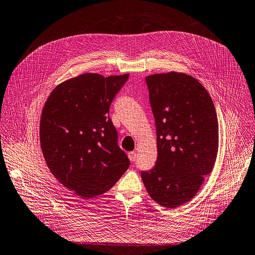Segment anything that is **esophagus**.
Instances as JSON below:
<instances>
[{"instance_id":"1","label":"esophagus","mask_w":255,"mask_h":255,"mask_svg":"<svg viewBox=\"0 0 255 255\" xmlns=\"http://www.w3.org/2000/svg\"><path fill=\"white\" fill-rule=\"evenodd\" d=\"M136 157H137L136 151H129V152H128V159H129L131 162H134V161L136 160Z\"/></svg>"}]
</instances>
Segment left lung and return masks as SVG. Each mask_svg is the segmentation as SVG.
Instances as JSON below:
<instances>
[{
    "label": "left lung",
    "mask_w": 255,
    "mask_h": 255,
    "mask_svg": "<svg viewBox=\"0 0 255 255\" xmlns=\"http://www.w3.org/2000/svg\"><path fill=\"white\" fill-rule=\"evenodd\" d=\"M157 129V162L141 172L149 197L177 208L197 195L219 150V122L213 101L198 79L183 72L145 78Z\"/></svg>",
    "instance_id": "left-lung-1"
}]
</instances>
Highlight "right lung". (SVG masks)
<instances>
[{
  "mask_svg": "<svg viewBox=\"0 0 255 255\" xmlns=\"http://www.w3.org/2000/svg\"><path fill=\"white\" fill-rule=\"evenodd\" d=\"M129 74L84 73L57 85L43 108L39 141L54 178L83 199L109 191L128 168L109 117Z\"/></svg>",
  "mask_w": 255,
  "mask_h": 255,
  "instance_id": "add662e5",
  "label": "right lung"
}]
</instances>
